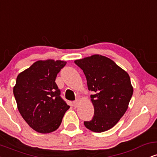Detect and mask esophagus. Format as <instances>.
<instances>
[{"label": "esophagus", "instance_id": "obj_1", "mask_svg": "<svg viewBox=\"0 0 157 157\" xmlns=\"http://www.w3.org/2000/svg\"><path fill=\"white\" fill-rule=\"evenodd\" d=\"M73 104H74V106H75V108L78 107L79 105H80V100H75V101H74Z\"/></svg>", "mask_w": 157, "mask_h": 157}]
</instances>
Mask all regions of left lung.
I'll use <instances>...</instances> for the list:
<instances>
[{
	"label": "left lung",
	"instance_id": "8db88e82",
	"mask_svg": "<svg viewBox=\"0 0 157 157\" xmlns=\"http://www.w3.org/2000/svg\"><path fill=\"white\" fill-rule=\"evenodd\" d=\"M83 71L88 89L94 92L91 100L94 116L84 125L94 132L106 131L116 125L127 111L133 87L128 74L105 56L94 55L76 60Z\"/></svg>",
	"mask_w": 157,
	"mask_h": 157
}]
</instances>
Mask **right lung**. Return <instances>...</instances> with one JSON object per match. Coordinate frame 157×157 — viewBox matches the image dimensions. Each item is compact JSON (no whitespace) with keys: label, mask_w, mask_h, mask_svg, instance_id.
Listing matches in <instances>:
<instances>
[{"label":"right lung","mask_w":157,"mask_h":157,"mask_svg":"<svg viewBox=\"0 0 157 157\" xmlns=\"http://www.w3.org/2000/svg\"><path fill=\"white\" fill-rule=\"evenodd\" d=\"M66 64L63 60H38L17 77L13 93L17 109L37 132L48 134L57 130L70 108L61 98L55 82L57 74Z\"/></svg>","instance_id":"add662e5"}]
</instances>
